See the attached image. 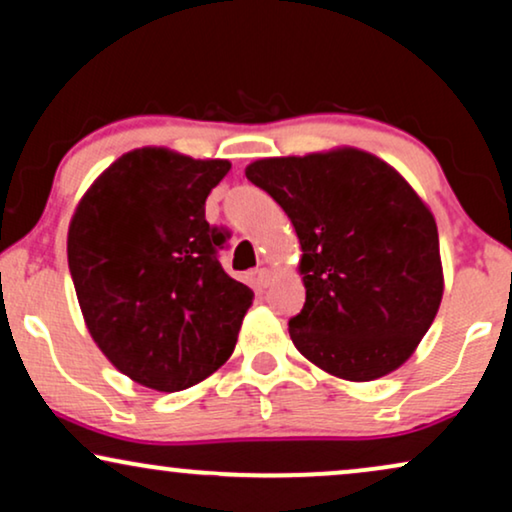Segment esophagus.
Here are the masks:
<instances>
[{"instance_id":"34e87169","label":"esophagus","mask_w":512,"mask_h":512,"mask_svg":"<svg viewBox=\"0 0 512 512\" xmlns=\"http://www.w3.org/2000/svg\"><path fill=\"white\" fill-rule=\"evenodd\" d=\"M272 282V272L268 268H261L254 272V284L258 286V289H268Z\"/></svg>"}]
</instances>
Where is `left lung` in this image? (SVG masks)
<instances>
[{
	"instance_id": "left-lung-1",
	"label": "left lung",
	"mask_w": 512,
	"mask_h": 512,
	"mask_svg": "<svg viewBox=\"0 0 512 512\" xmlns=\"http://www.w3.org/2000/svg\"><path fill=\"white\" fill-rule=\"evenodd\" d=\"M244 174L284 209L303 249L305 305L289 321L298 352L349 382L401 368L445 289L436 219L415 188L352 146L263 158Z\"/></svg>"
}]
</instances>
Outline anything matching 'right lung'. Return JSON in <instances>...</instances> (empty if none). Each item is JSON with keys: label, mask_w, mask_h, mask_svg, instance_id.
Returning a JSON list of instances; mask_svg holds the SVG:
<instances>
[{"label": "right lung", "mask_w": 512, "mask_h": 512, "mask_svg": "<svg viewBox=\"0 0 512 512\" xmlns=\"http://www.w3.org/2000/svg\"><path fill=\"white\" fill-rule=\"evenodd\" d=\"M228 160L144 146L93 181L69 223L67 261L83 319L130 380L181 391L233 354L254 291L223 272L226 233L205 200Z\"/></svg>", "instance_id": "1"}]
</instances>
